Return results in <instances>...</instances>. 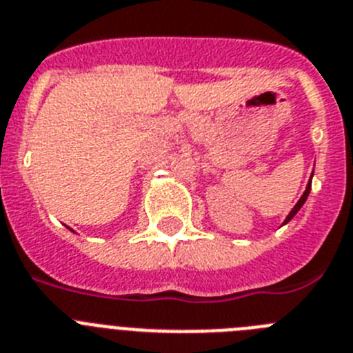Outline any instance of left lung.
Segmentation results:
<instances>
[{
    "mask_svg": "<svg viewBox=\"0 0 353 353\" xmlns=\"http://www.w3.org/2000/svg\"><path fill=\"white\" fill-rule=\"evenodd\" d=\"M309 192H311V181H309V183H307V188H305L304 195H302V197L299 199V202H296V204H295V208H293V210L290 211V214H288V216H286V220H284V223H288V222H290V220L293 219V216H295L296 213H299V210H300V208L304 206V202L307 201V197H309Z\"/></svg>",
    "mask_w": 353,
    "mask_h": 353,
    "instance_id": "obj_1",
    "label": "left lung"
}]
</instances>
